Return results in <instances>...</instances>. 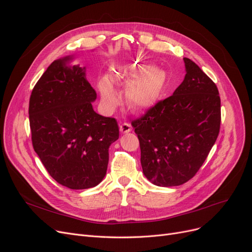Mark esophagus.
Wrapping results in <instances>:
<instances>
[{
	"instance_id": "obj_1",
	"label": "esophagus",
	"mask_w": 252,
	"mask_h": 252,
	"mask_svg": "<svg viewBox=\"0 0 252 252\" xmlns=\"http://www.w3.org/2000/svg\"><path fill=\"white\" fill-rule=\"evenodd\" d=\"M119 130L122 131V133H128V131L131 130V126L127 123H123L121 124V126H119Z\"/></svg>"
}]
</instances>
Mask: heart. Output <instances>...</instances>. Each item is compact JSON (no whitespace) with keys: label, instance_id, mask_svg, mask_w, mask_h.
Returning a JSON list of instances; mask_svg holds the SVG:
<instances>
[{"label":"heart","instance_id":"b5f03b06","mask_svg":"<svg viewBox=\"0 0 252 252\" xmlns=\"http://www.w3.org/2000/svg\"><path fill=\"white\" fill-rule=\"evenodd\" d=\"M115 82H131L126 89V103L131 109L143 111L151 108L159 99L166 83V73L147 64H137L129 69H119L113 76ZM101 98L108 108H113L119 96L108 77H103L98 85Z\"/></svg>","mask_w":252,"mask_h":252}]
</instances>
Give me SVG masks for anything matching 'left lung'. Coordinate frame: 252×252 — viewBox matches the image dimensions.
I'll list each match as a JSON object with an SVG mask.
<instances>
[{
  "instance_id": "1",
  "label": "left lung",
  "mask_w": 252,
  "mask_h": 252,
  "mask_svg": "<svg viewBox=\"0 0 252 252\" xmlns=\"http://www.w3.org/2000/svg\"><path fill=\"white\" fill-rule=\"evenodd\" d=\"M174 94L131 121L141 149L143 173L160 187L180 186L202 166L220 127L216 84L189 58Z\"/></svg>"
}]
</instances>
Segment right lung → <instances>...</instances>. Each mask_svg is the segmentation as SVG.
<instances>
[{
    "mask_svg": "<svg viewBox=\"0 0 252 252\" xmlns=\"http://www.w3.org/2000/svg\"><path fill=\"white\" fill-rule=\"evenodd\" d=\"M53 61L32 89L30 126L35 153L49 175L72 190L95 187L107 170L111 143L119 137L116 119L93 109L96 91L85 68Z\"/></svg>",
    "mask_w": 252,
    "mask_h": 252,
    "instance_id": "obj_1",
    "label": "right lung"
}]
</instances>
